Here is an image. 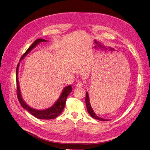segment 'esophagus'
<instances>
[{"instance_id": "obj_1", "label": "esophagus", "mask_w": 150, "mask_h": 150, "mask_svg": "<svg viewBox=\"0 0 150 150\" xmlns=\"http://www.w3.org/2000/svg\"><path fill=\"white\" fill-rule=\"evenodd\" d=\"M83 86V82L81 81H79L78 82V83H76V88H82Z\"/></svg>"}]
</instances>
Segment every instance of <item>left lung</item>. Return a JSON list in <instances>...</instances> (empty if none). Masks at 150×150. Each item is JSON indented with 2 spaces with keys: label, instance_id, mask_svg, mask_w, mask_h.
<instances>
[{
  "label": "left lung",
  "instance_id": "obj_1",
  "mask_svg": "<svg viewBox=\"0 0 150 150\" xmlns=\"http://www.w3.org/2000/svg\"><path fill=\"white\" fill-rule=\"evenodd\" d=\"M85 103H86V108H87V111L88 113L90 115V116L92 118H93L94 119L98 120L100 121H108V120L107 119H104L102 118L98 117L97 115L95 114V113L94 112V111L93 110L92 108L91 107V105L90 103V99H89V96H88V93L86 92V97H85Z\"/></svg>",
  "mask_w": 150,
  "mask_h": 150
}]
</instances>
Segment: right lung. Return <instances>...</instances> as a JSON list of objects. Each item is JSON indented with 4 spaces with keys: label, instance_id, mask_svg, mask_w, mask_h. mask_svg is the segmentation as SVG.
Listing matches in <instances>:
<instances>
[{
    "label": "right lung",
    "instance_id": "add662e5",
    "mask_svg": "<svg viewBox=\"0 0 150 150\" xmlns=\"http://www.w3.org/2000/svg\"><path fill=\"white\" fill-rule=\"evenodd\" d=\"M42 42H47L46 40L42 39V38H38L33 42L31 46L28 48L27 51L24 53L23 55L22 56L21 60H22L24 57H25L28 53H29L33 48H35L38 43ZM18 67L19 64L17 65V69H16V81H17V97L18 100L20 102L22 107L26 110H27L28 112L32 114L33 116L38 119H42V120H52L57 118L58 116H59L61 113L63 112L65 106V102L67 96L71 93L72 91V88L71 85H69L66 86L63 90L62 93L60 96L59 98L57 100V101L54 103V105H52L51 107L46 110H36L34 108H32L28 106L26 103L24 101L22 98V95L20 90V87H19L18 84Z\"/></svg>",
    "mask_w": 150,
    "mask_h": 150
}]
</instances>
